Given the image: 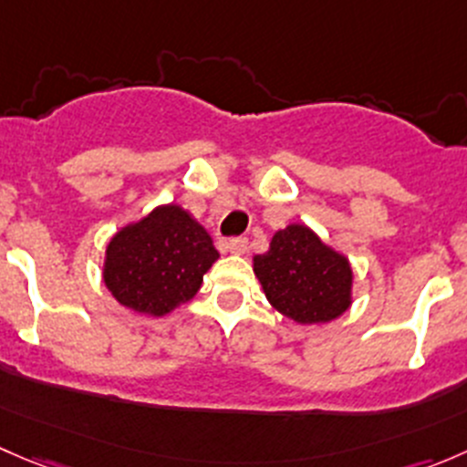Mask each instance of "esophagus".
<instances>
[{
  "instance_id": "obj_1",
  "label": "esophagus",
  "mask_w": 467,
  "mask_h": 467,
  "mask_svg": "<svg viewBox=\"0 0 467 467\" xmlns=\"http://www.w3.org/2000/svg\"><path fill=\"white\" fill-rule=\"evenodd\" d=\"M228 251L234 255H244L248 251V239L246 237H234L228 242Z\"/></svg>"
}]
</instances>
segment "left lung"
I'll use <instances>...</instances> for the list:
<instances>
[{
    "instance_id": "obj_1",
    "label": "left lung",
    "mask_w": 467,
    "mask_h": 467,
    "mask_svg": "<svg viewBox=\"0 0 467 467\" xmlns=\"http://www.w3.org/2000/svg\"><path fill=\"white\" fill-rule=\"evenodd\" d=\"M253 264L268 303L291 321L327 323L350 307V264L307 225L277 230L271 248Z\"/></svg>"
}]
</instances>
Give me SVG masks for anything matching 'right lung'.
<instances>
[{
	"label": "right lung",
	"instance_id": "right-lung-1",
	"mask_svg": "<svg viewBox=\"0 0 467 467\" xmlns=\"http://www.w3.org/2000/svg\"><path fill=\"white\" fill-rule=\"evenodd\" d=\"M216 257L210 234L190 212L162 205L112 237L103 280L124 307L164 317L194 298Z\"/></svg>",
	"mask_w": 467,
	"mask_h": 467
}]
</instances>
